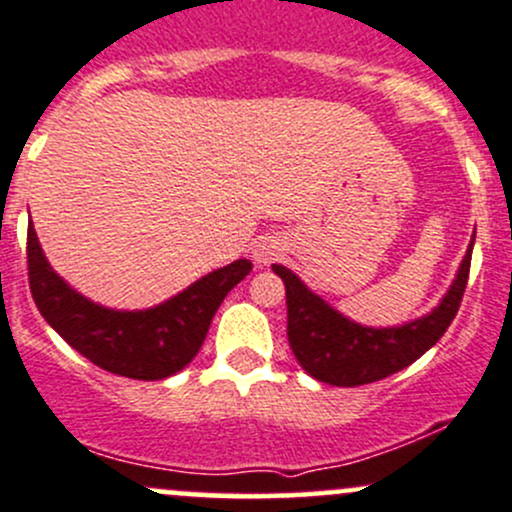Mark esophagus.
<instances>
[{
	"mask_svg": "<svg viewBox=\"0 0 512 512\" xmlns=\"http://www.w3.org/2000/svg\"><path fill=\"white\" fill-rule=\"evenodd\" d=\"M279 252H282V245H279L272 235H262V238L252 242V260H255L257 265H267V262H272Z\"/></svg>",
	"mask_w": 512,
	"mask_h": 512,
	"instance_id": "obj_1",
	"label": "esophagus"
}]
</instances>
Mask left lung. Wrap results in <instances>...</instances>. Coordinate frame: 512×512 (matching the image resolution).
Here are the masks:
<instances>
[{"label": "left lung", "instance_id": "left-lung-1", "mask_svg": "<svg viewBox=\"0 0 512 512\" xmlns=\"http://www.w3.org/2000/svg\"><path fill=\"white\" fill-rule=\"evenodd\" d=\"M476 238V233H473ZM473 240L454 284L432 314L405 326L370 328L338 314L311 292L292 270L272 265L287 289V338L299 365L319 383L336 387L368 385L412 365L446 333L464 299Z\"/></svg>", "mask_w": 512, "mask_h": 512}]
</instances>
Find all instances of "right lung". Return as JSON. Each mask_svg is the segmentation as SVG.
<instances>
[{
    "label": "right lung",
    "instance_id": "obj_1",
    "mask_svg": "<svg viewBox=\"0 0 512 512\" xmlns=\"http://www.w3.org/2000/svg\"><path fill=\"white\" fill-rule=\"evenodd\" d=\"M26 262L31 297L53 331L98 368L134 380L184 370L201 351L218 306L252 270L250 260H235L154 309L115 311L85 299L51 270L31 223Z\"/></svg>",
    "mask_w": 512,
    "mask_h": 512
}]
</instances>
